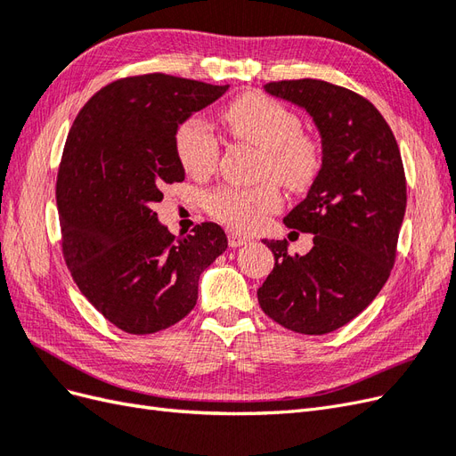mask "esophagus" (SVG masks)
Listing matches in <instances>:
<instances>
[{
	"label": "esophagus",
	"mask_w": 456,
	"mask_h": 456,
	"mask_svg": "<svg viewBox=\"0 0 456 456\" xmlns=\"http://www.w3.org/2000/svg\"><path fill=\"white\" fill-rule=\"evenodd\" d=\"M249 241H251L249 238L240 236V233H230V236H228V245H230V247H233V249H238V247L247 245Z\"/></svg>",
	"instance_id": "34e87169"
}]
</instances>
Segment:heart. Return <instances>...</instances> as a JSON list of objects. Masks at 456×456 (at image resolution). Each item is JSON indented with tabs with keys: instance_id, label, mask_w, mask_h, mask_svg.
<instances>
[{
	"instance_id": "obj_1",
	"label": "heart",
	"mask_w": 456,
	"mask_h": 456,
	"mask_svg": "<svg viewBox=\"0 0 456 456\" xmlns=\"http://www.w3.org/2000/svg\"><path fill=\"white\" fill-rule=\"evenodd\" d=\"M223 121L233 139L265 151L262 176L273 178L291 191L308 190L323 167V146L302 131L300 116L262 93H245L230 102ZM175 151L191 176H209L220 159L216 134L200 119H186L175 133ZM207 213L233 232L251 233L265 226L268 215L281 207L275 183L260 186H223L205 196Z\"/></svg>"
}]
</instances>
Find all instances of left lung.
<instances>
[{
	"label": "left lung",
	"instance_id": "left-lung-1",
	"mask_svg": "<svg viewBox=\"0 0 456 456\" xmlns=\"http://www.w3.org/2000/svg\"><path fill=\"white\" fill-rule=\"evenodd\" d=\"M265 89L314 118L323 167L308 198L283 218L314 233L312 251L291 256L287 241L265 240L275 266L258 305L295 333L325 335L362 314L390 278L407 205L403 161L390 126L365 96L310 77Z\"/></svg>",
	"mask_w": 456,
	"mask_h": 456
}]
</instances>
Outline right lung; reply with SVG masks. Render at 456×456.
Here are the masks:
<instances>
[{
	"mask_svg": "<svg viewBox=\"0 0 456 456\" xmlns=\"http://www.w3.org/2000/svg\"><path fill=\"white\" fill-rule=\"evenodd\" d=\"M228 86L144 74L94 93L76 116L57 175L61 245L79 291L129 335H151L194 310L201 272L228 247L201 223L173 236L151 205L184 181L178 126Z\"/></svg>",
	"mask_w": 456,
	"mask_h": 456,
	"instance_id": "right-lung-1",
	"label": "right lung"
}]
</instances>
